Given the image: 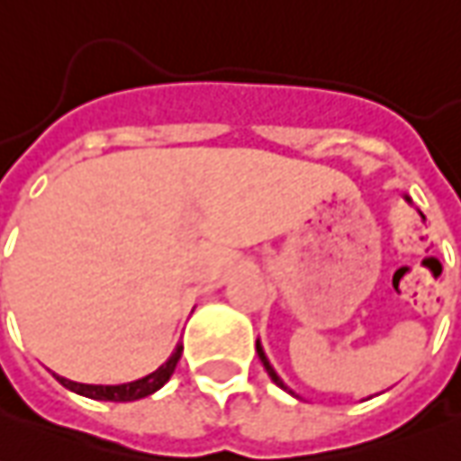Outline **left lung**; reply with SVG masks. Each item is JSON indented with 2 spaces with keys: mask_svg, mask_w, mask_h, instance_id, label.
<instances>
[{
  "mask_svg": "<svg viewBox=\"0 0 461 461\" xmlns=\"http://www.w3.org/2000/svg\"><path fill=\"white\" fill-rule=\"evenodd\" d=\"M257 354H259V359H262V365H264V369H267V375L272 376V382H275L276 387H282V389H285V392H289V394H294V392H292V389L286 387L285 382L279 379V375H276V372H275V366L269 365V359H267V354H264L262 344H259V342H257Z\"/></svg>",
  "mask_w": 461,
  "mask_h": 461,
  "instance_id": "1",
  "label": "left lung"
}]
</instances>
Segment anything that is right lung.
<instances>
[{
	"label": "right lung",
	"mask_w": 461,
	"mask_h": 461,
	"mask_svg": "<svg viewBox=\"0 0 461 461\" xmlns=\"http://www.w3.org/2000/svg\"><path fill=\"white\" fill-rule=\"evenodd\" d=\"M182 344H176V349L172 352V357L164 362L157 372L152 375L141 376L137 382H127V384H79V382H72V379H64V376H57L59 379V384L67 389H72L77 394H82V397L89 399H102V402H134V399H144L154 394L157 389H162L167 382H169V376L175 375V366L179 362V357H182Z\"/></svg>",
	"instance_id": "obj_1"
}]
</instances>
